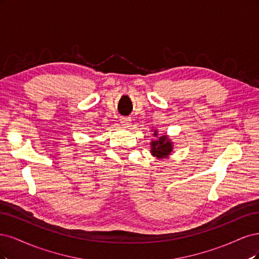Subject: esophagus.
I'll use <instances>...</instances> for the list:
<instances>
[{
	"label": "esophagus",
	"mask_w": 259,
	"mask_h": 259,
	"mask_svg": "<svg viewBox=\"0 0 259 259\" xmlns=\"http://www.w3.org/2000/svg\"><path fill=\"white\" fill-rule=\"evenodd\" d=\"M130 121H131V119L129 117H121L120 118V122L123 127H128L130 124Z\"/></svg>",
	"instance_id": "esophagus-1"
}]
</instances>
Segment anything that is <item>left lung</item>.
<instances>
[{"mask_svg": "<svg viewBox=\"0 0 259 259\" xmlns=\"http://www.w3.org/2000/svg\"><path fill=\"white\" fill-rule=\"evenodd\" d=\"M154 136L157 137V131H154ZM152 144V154L157 158H165L172 152V143L165 136L159 137L157 141L151 142Z\"/></svg>", "mask_w": 259, "mask_h": 259, "instance_id": "obj_1", "label": "left lung"}]
</instances>
